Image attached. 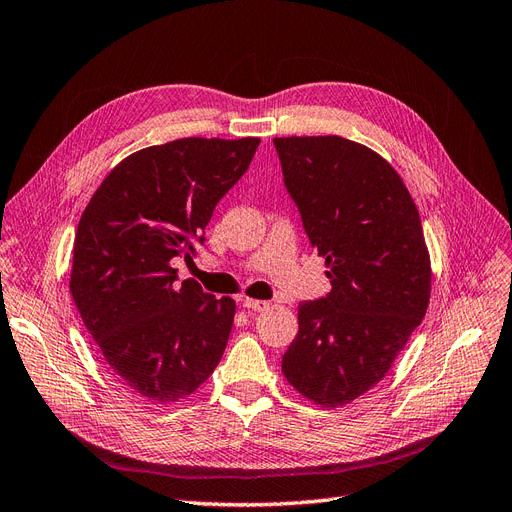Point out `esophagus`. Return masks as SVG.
I'll list each match as a JSON object with an SVG mask.
<instances>
[{
    "label": "esophagus",
    "mask_w": 512,
    "mask_h": 512,
    "mask_svg": "<svg viewBox=\"0 0 512 512\" xmlns=\"http://www.w3.org/2000/svg\"><path fill=\"white\" fill-rule=\"evenodd\" d=\"M240 301H242V306H244L246 310H253V312H263V310H268V308H270V304H268V301H261V299H251V297H242Z\"/></svg>",
    "instance_id": "obj_1"
}]
</instances>
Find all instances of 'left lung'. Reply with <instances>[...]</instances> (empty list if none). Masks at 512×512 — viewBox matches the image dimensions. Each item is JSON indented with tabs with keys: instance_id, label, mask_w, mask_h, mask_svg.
<instances>
[{
	"instance_id": "obj_1",
	"label": "left lung",
	"mask_w": 512,
	"mask_h": 512,
	"mask_svg": "<svg viewBox=\"0 0 512 512\" xmlns=\"http://www.w3.org/2000/svg\"><path fill=\"white\" fill-rule=\"evenodd\" d=\"M274 145L331 278L327 297L299 304L282 375L314 405L344 407L384 380L426 316L432 268L420 213L367 145L337 135Z\"/></svg>"
}]
</instances>
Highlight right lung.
Masks as SVG:
<instances>
[{"mask_svg":"<svg viewBox=\"0 0 512 512\" xmlns=\"http://www.w3.org/2000/svg\"><path fill=\"white\" fill-rule=\"evenodd\" d=\"M257 137H187L135 151L111 168L84 208L69 291L116 382L168 405L194 394L219 365L236 301L194 278L192 259L217 202L246 173Z\"/></svg>","mask_w":512,"mask_h":512,"instance_id":"obj_1","label":"right lung"}]
</instances>
